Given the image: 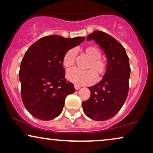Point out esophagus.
<instances>
[{
  "label": "esophagus",
  "instance_id": "esophagus-1",
  "mask_svg": "<svg viewBox=\"0 0 153 153\" xmlns=\"http://www.w3.org/2000/svg\"><path fill=\"white\" fill-rule=\"evenodd\" d=\"M80 88H81V86H79V85H76V84L74 85V88L76 89V90L80 89Z\"/></svg>",
  "mask_w": 153,
  "mask_h": 153
}]
</instances>
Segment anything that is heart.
<instances>
[{"instance_id": "heart-1", "label": "heart", "mask_w": 153, "mask_h": 153, "mask_svg": "<svg viewBox=\"0 0 153 153\" xmlns=\"http://www.w3.org/2000/svg\"><path fill=\"white\" fill-rule=\"evenodd\" d=\"M87 56L91 58L87 71H81L78 69L72 68L66 73V77L69 81L78 85H89L95 82L97 79L96 72L99 75H103L106 72V64L102 60L101 51L97 47L90 46L85 49ZM76 51L74 49L68 50L65 53L62 58V64L66 68H70L74 65L76 60Z\"/></svg>"}]
</instances>
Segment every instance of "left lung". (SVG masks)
I'll use <instances>...</instances> for the list:
<instances>
[{
  "label": "left lung",
  "mask_w": 153,
  "mask_h": 153,
  "mask_svg": "<svg viewBox=\"0 0 153 153\" xmlns=\"http://www.w3.org/2000/svg\"><path fill=\"white\" fill-rule=\"evenodd\" d=\"M93 39L105 53L107 64L103 79L89 87L91 97L82 103L88 118L104 121L114 117L124 104L129 91V58L123 46L107 33L95 30L87 37Z\"/></svg>",
  "instance_id": "obj_1"
}]
</instances>
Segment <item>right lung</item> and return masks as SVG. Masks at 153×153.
<instances>
[{
  "mask_svg": "<svg viewBox=\"0 0 153 153\" xmlns=\"http://www.w3.org/2000/svg\"><path fill=\"white\" fill-rule=\"evenodd\" d=\"M84 39L53 35L39 39L26 51L19 70L21 92L25 107L35 118L50 120L61 114L65 97L75 92L65 78L62 58Z\"/></svg>",
  "mask_w": 153,
  "mask_h": 153,
  "instance_id": "1",
  "label": "right lung"
}]
</instances>
